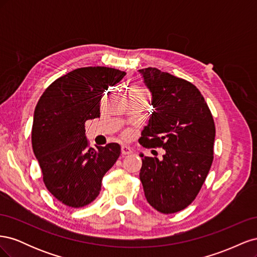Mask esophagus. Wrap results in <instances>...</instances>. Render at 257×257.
Returning <instances> with one entry per match:
<instances>
[{"label": "esophagus", "mask_w": 257, "mask_h": 257, "mask_svg": "<svg viewBox=\"0 0 257 257\" xmlns=\"http://www.w3.org/2000/svg\"><path fill=\"white\" fill-rule=\"evenodd\" d=\"M121 152H122L123 155H127V154L132 153V149L127 146H122L121 147Z\"/></svg>", "instance_id": "esophagus-1"}]
</instances>
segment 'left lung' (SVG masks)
Listing matches in <instances>:
<instances>
[{"instance_id": "obj_1", "label": "left lung", "mask_w": 257, "mask_h": 257, "mask_svg": "<svg viewBox=\"0 0 257 257\" xmlns=\"http://www.w3.org/2000/svg\"><path fill=\"white\" fill-rule=\"evenodd\" d=\"M139 73L152 93L153 106L139 144L166 151L161 161L141 154L139 178L148 203L162 213H175L196 198L211 167L213 116L193 83L155 67Z\"/></svg>"}]
</instances>
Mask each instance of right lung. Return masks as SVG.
I'll return each instance as SVG.
<instances>
[{"instance_id": "right-lung-1", "label": "right lung", "mask_w": 257, "mask_h": 257, "mask_svg": "<svg viewBox=\"0 0 257 257\" xmlns=\"http://www.w3.org/2000/svg\"><path fill=\"white\" fill-rule=\"evenodd\" d=\"M125 72L104 66L74 69L54 80L35 107L32 147L47 190L62 204L81 208L99 194L102 179L121 148L89 147L84 123L99 116L103 93Z\"/></svg>"}]
</instances>
